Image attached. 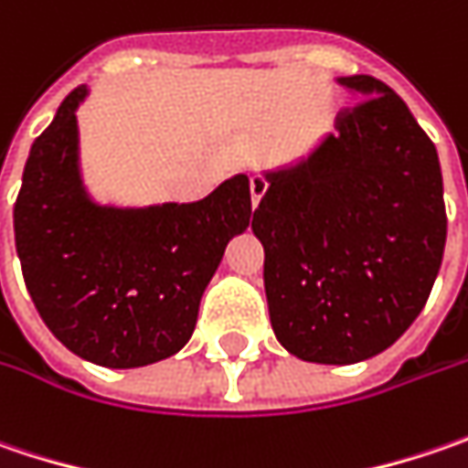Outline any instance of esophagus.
<instances>
[{
	"label": "esophagus",
	"instance_id": "1",
	"mask_svg": "<svg viewBox=\"0 0 468 468\" xmlns=\"http://www.w3.org/2000/svg\"><path fill=\"white\" fill-rule=\"evenodd\" d=\"M249 188H251V207H259V201H261V196L267 194V180L261 177V175H251L249 177Z\"/></svg>",
	"mask_w": 468,
	"mask_h": 468
}]
</instances>
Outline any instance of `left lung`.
I'll return each mask as SVG.
<instances>
[{"label":"left lung","mask_w":468,"mask_h":468,"mask_svg":"<svg viewBox=\"0 0 468 468\" xmlns=\"http://www.w3.org/2000/svg\"><path fill=\"white\" fill-rule=\"evenodd\" d=\"M340 83L361 96L340 135L267 175L251 222L274 335L314 364L390 348L424 309L448 233L437 149L406 101L372 75Z\"/></svg>","instance_id":"obj_1"}]
</instances>
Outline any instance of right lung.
<instances>
[{
	"label": "right lung",
	"mask_w": 468,
	"mask_h": 468,
	"mask_svg": "<svg viewBox=\"0 0 468 468\" xmlns=\"http://www.w3.org/2000/svg\"><path fill=\"white\" fill-rule=\"evenodd\" d=\"M86 93H68L33 141L15 201V246L54 337L99 367L133 369L177 354L194 335L225 246L254 222L251 191L249 177L235 175L194 204H93L78 173L75 110Z\"/></svg>",
	"instance_id": "1"
}]
</instances>
